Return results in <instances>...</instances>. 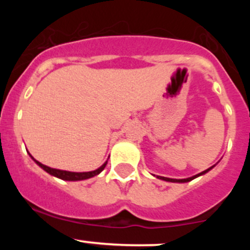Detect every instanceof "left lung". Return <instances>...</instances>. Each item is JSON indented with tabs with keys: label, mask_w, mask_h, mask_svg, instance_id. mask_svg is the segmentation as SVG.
I'll return each mask as SVG.
<instances>
[{
	"label": "left lung",
	"mask_w": 250,
	"mask_h": 250,
	"mask_svg": "<svg viewBox=\"0 0 250 250\" xmlns=\"http://www.w3.org/2000/svg\"><path fill=\"white\" fill-rule=\"evenodd\" d=\"M214 167H215V166H213V167H210V168H208L207 170L202 171V173H200V174H197V175H194V176H191V177H188V179H181V180H177V179H169V177H163V176H157V179L163 180V181H168V182H179V183H185V182H189V181H191V180L196 179V177L201 176V175H203V174L208 173V171L210 170V169H213Z\"/></svg>",
	"instance_id": "obj_1"
}]
</instances>
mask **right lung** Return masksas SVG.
Wrapping results in <instances>:
<instances>
[{
    "mask_svg": "<svg viewBox=\"0 0 250 250\" xmlns=\"http://www.w3.org/2000/svg\"><path fill=\"white\" fill-rule=\"evenodd\" d=\"M30 155V154H29ZM31 159L35 161V163L37 166H40L43 170L47 171L48 174L53 175V176L55 177H59V179L61 180H64V181H81V180H87V179H90V177H94L96 176V175H99L103 169L105 168V166H107V162L105 161L103 165L101 166L100 168H97L96 170H93V171H84V173H75V171H67V170H60V169H55V168H50L48 167V166H44L42 165L41 162H39L37 160L34 159L33 156L30 155Z\"/></svg>",
    "mask_w": 250,
    "mask_h": 250,
    "instance_id": "1",
    "label": "right lung"
}]
</instances>
